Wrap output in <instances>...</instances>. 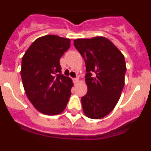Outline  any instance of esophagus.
<instances>
[{"mask_svg":"<svg viewBox=\"0 0 151 151\" xmlns=\"http://www.w3.org/2000/svg\"><path fill=\"white\" fill-rule=\"evenodd\" d=\"M73 83H78V81H79V79H78V78H73Z\"/></svg>","mask_w":151,"mask_h":151,"instance_id":"1","label":"esophagus"}]
</instances>
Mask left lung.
<instances>
[{"label": "left lung", "mask_w": 151, "mask_h": 151, "mask_svg": "<svg viewBox=\"0 0 151 151\" xmlns=\"http://www.w3.org/2000/svg\"><path fill=\"white\" fill-rule=\"evenodd\" d=\"M73 45L86 64L87 92L81 97L83 112L89 118H103L121 97L126 73L124 57L104 37L75 39Z\"/></svg>", "instance_id": "8db88e82"}]
</instances>
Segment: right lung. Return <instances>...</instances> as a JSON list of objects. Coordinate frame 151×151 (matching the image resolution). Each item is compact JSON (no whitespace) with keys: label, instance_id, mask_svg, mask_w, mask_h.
Segmentation results:
<instances>
[{"label":"right lung","instance_id":"right-lung-1","mask_svg":"<svg viewBox=\"0 0 151 151\" xmlns=\"http://www.w3.org/2000/svg\"><path fill=\"white\" fill-rule=\"evenodd\" d=\"M70 40L46 35L35 40L21 62L23 86L33 106L47 115L64 111L71 94L72 80L61 73L60 59Z\"/></svg>","mask_w":151,"mask_h":151}]
</instances>
